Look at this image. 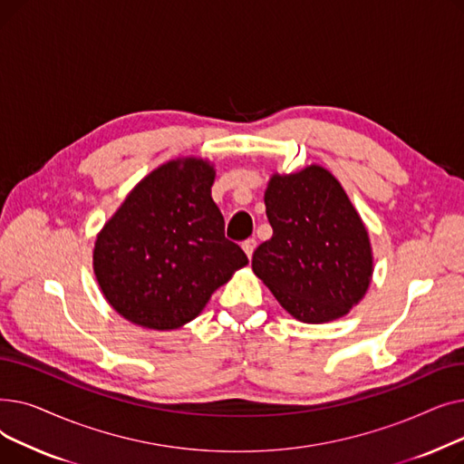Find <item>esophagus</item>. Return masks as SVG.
<instances>
[{"label": "esophagus", "instance_id": "34e87169", "mask_svg": "<svg viewBox=\"0 0 464 464\" xmlns=\"http://www.w3.org/2000/svg\"><path fill=\"white\" fill-rule=\"evenodd\" d=\"M256 238H248V240H245L242 242V250H245V254L248 256V257H252L254 256V250H256Z\"/></svg>", "mask_w": 464, "mask_h": 464}]
</instances>
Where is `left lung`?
Instances as JSON below:
<instances>
[{"label":"left lung","instance_id":"obj_1","mask_svg":"<svg viewBox=\"0 0 464 464\" xmlns=\"http://www.w3.org/2000/svg\"><path fill=\"white\" fill-rule=\"evenodd\" d=\"M265 208L273 237L254 252L256 276L303 324L343 318L367 294L374 271L369 231L343 184L318 163L275 173Z\"/></svg>","mask_w":464,"mask_h":464}]
</instances>
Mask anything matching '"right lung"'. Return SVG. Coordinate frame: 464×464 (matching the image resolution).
Returning a JSON list of instances; mask_svg holds the SVG:
<instances>
[{"label": "right lung", "mask_w": 464, "mask_h": 464, "mask_svg": "<svg viewBox=\"0 0 464 464\" xmlns=\"http://www.w3.org/2000/svg\"><path fill=\"white\" fill-rule=\"evenodd\" d=\"M208 160L177 158L146 175L97 233L93 275L121 318L154 331L195 320L248 265L224 235Z\"/></svg>", "instance_id": "1"}]
</instances>
